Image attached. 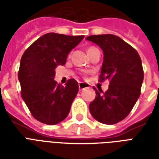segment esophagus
Listing matches in <instances>:
<instances>
[{
  "label": "esophagus",
  "instance_id": "34e87169",
  "mask_svg": "<svg viewBox=\"0 0 159 159\" xmlns=\"http://www.w3.org/2000/svg\"><path fill=\"white\" fill-rule=\"evenodd\" d=\"M78 87H79V89L82 90V89H83L87 88V87H89V85H88V83H79V84H78Z\"/></svg>",
  "mask_w": 159,
  "mask_h": 159
}]
</instances>
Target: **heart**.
Instances as JSON below:
<instances>
[{
	"label": "heart",
	"instance_id": "b5f03b06",
	"mask_svg": "<svg viewBox=\"0 0 159 159\" xmlns=\"http://www.w3.org/2000/svg\"><path fill=\"white\" fill-rule=\"evenodd\" d=\"M93 48H94V47H89V48H88V52H90V51H91V50H93Z\"/></svg>",
	"mask_w": 159,
	"mask_h": 159
}]
</instances>
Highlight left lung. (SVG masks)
<instances>
[{
  "label": "left lung",
  "mask_w": 159,
  "mask_h": 159,
  "mask_svg": "<svg viewBox=\"0 0 159 159\" xmlns=\"http://www.w3.org/2000/svg\"><path fill=\"white\" fill-rule=\"evenodd\" d=\"M86 39L103 50L100 82L110 81L106 92L93 88L96 96L89 105L90 113L100 123L115 124L129 114L140 97L144 79L141 59L133 47L115 35H93Z\"/></svg>",
  "instance_id": "left-lung-1"
}]
</instances>
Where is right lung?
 I'll return each instance as SVG.
<instances>
[{
    "label": "right lung",
    "instance_id": "right-lung-1",
    "mask_svg": "<svg viewBox=\"0 0 159 159\" xmlns=\"http://www.w3.org/2000/svg\"><path fill=\"white\" fill-rule=\"evenodd\" d=\"M84 36L48 33L23 54L18 73L21 96L30 113L41 123L54 125L65 119L78 92V83L69 79L64 87L53 80L55 68L64 66L67 56Z\"/></svg>",
    "mask_w": 159,
    "mask_h": 159
}]
</instances>
